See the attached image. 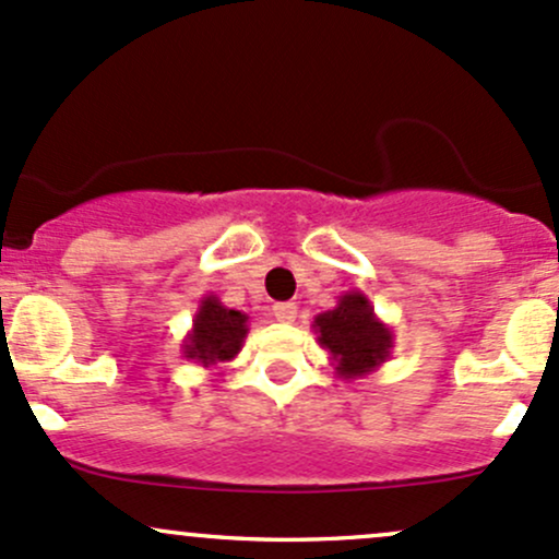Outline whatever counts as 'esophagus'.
<instances>
[{
  "mask_svg": "<svg viewBox=\"0 0 559 559\" xmlns=\"http://www.w3.org/2000/svg\"><path fill=\"white\" fill-rule=\"evenodd\" d=\"M273 316L278 318L281 323H292L297 318V305L294 302H278L273 305Z\"/></svg>",
  "mask_w": 559,
  "mask_h": 559,
  "instance_id": "1",
  "label": "esophagus"
}]
</instances>
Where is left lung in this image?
Here are the masks:
<instances>
[{
    "label": "left lung",
    "mask_w": 559,
    "mask_h": 559,
    "mask_svg": "<svg viewBox=\"0 0 559 559\" xmlns=\"http://www.w3.org/2000/svg\"><path fill=\"white\" fill-rule=\"evenodd\" d=\"M318 345L329 353L340 379H364L388 364L395 336L392 329L373 312L371 299L360 289H349L336 305L312 321Z\"/></svg>",
    "instance_id": "obj_1"
}]
</instances>
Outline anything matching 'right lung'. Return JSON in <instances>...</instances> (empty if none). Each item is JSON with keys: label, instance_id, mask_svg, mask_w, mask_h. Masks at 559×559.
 <instances>
[{"label": "right lung", "instance_id": "add662e5", "mask_svg": "<svg viewBox=\"0 0 559 559\" xmlns=\"http://www.w3.org/2000/svg\"><path fill=\"white\" fill-rule=\"evenodd\" d=\"M247 334V312L225 308L217 294H204L193 316V329L182 340V355L204 369L228 364L241 353Z\"/></svg>", "mask_w": 559, "mask_h": 559}]
</instances>
